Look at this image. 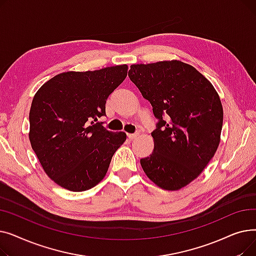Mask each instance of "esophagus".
Returning <instances> with one entry per match:
<instances>
[{"mask_svg":"<svg viewBox=\"0 0 256 256\" xmlns=\"http://www.w3.org/2000/svg\"><path fill=\"white\" fill-rule=\"evenodd\" d=\"M137 136H139V134H128V137L130 140H134Z\"/></svg>","mask_w":256,"mask_h":256,"instance_id":"1","label":"esophagus"}]
</instances>
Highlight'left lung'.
I'll return each instance as SVG.
<instances>
[{
  "instance_id": "1",
  "label": "left lung",
  "mask_w": 256,
  "mask_h": 256,
  "mask_svg": "<svg viewBox=\"0 0 256 256\" xmlns=\"http://www.w3.org/2000/svg\"><path fill=\"white\" fill-rule=\"evenodd\" d=\"M128 76L158 119L154 152L141 166L162 189L180 190L217 152L223 124L218 93L193 66L176 60L130 65Z\"/></svg>"
}]
</instances>
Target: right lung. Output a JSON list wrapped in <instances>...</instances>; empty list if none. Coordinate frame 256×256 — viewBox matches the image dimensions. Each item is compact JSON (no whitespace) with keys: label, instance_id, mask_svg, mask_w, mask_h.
<instances>
[{"label":"right lung","instance_id":"add662e5","mask_svg":"<svg viewBox=\"0 0 256 256\" xmlns=\"http://www.w3.org/2000/svg\"><path fill=\"white\" fill-rule=\"evenodd\" d=\"M126 74V64L67 72L36 92L29 115L30 142L48 178L64 189L82 192L96 186L126 140V132L96 122L106 116L108 98Z\"/></svg>","mask_w":256,"mask_h":256}]
</instances>
